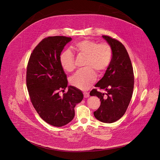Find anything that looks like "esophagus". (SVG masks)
<instances>
[{
	"instance_id": "1",
	"label": "esophagus",
	"mask_w": 160,
	"mask_h": 160,
	"mask_svg": "<svg viewBox=\"0 0 160 160\" xmlns=\"http://www.w3.org/2000/svg\"><path fill=\"white\" fill-rule=\"evenodd\" d=\"M84 97V98H88L89 97V93L87 92H83Z\"/></svg>"
}]
</instances>
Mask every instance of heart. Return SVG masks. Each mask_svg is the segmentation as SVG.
<instances>
[{
    "mask_svg": "<svg viewBox=\"0 0 160 160\" xmlns=\"http://www.w3.org/2000/svg\"><path fill=\"white\" fill-rule=\"evenodd\" d=\"M74 49L78 54L86 56L84 68L78 71L71 79V84L78 89H88L95 80V72L102 73L108 67L112 59V50L107 43L98 44L95 41L83 39L76 42ZM59 62L65 71L71 72L76 68L74 56L69 50H66L59 56Z\"/></svg>",
    "mask_w": 160,
    "mask_h": 160,
    "instance_id": "b5f03b06",
    "label": "heart"
}]
</instances>
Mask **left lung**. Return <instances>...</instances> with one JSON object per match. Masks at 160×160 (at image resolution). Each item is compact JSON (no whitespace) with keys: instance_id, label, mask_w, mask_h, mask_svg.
<instances>
[{"instance_id":"1","label":"left lung","mask_w":160,"mask_h":160,"mask_svg":"<svg viewBox=\"0 0 160 160\" xmlns=\"http://www.w3.org/2000/svg\"><path fill=\"white\" fill-rule=\"evenodd\" d=\"M102 37L112 48V58L104 77L95 86L106 93L93 89L90 95L98 97L101 101L98 109L93 112L94 116L101 122L110 123L117 121L125 114L132 97L134 77L124 46L108 36Z\"/></svg>"}]
</instances>
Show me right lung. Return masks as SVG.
I'll list each match as a JSON object with an SVG mask.
<instances>
[{"label":"right lung","instance_id":"obj_1","mask_svg":"<svg viewBox=\"0 0 160 160\" xmlns=\"http://www.w3.org/2000/svg\"><path fill=\"white\" fill-rule=\"evenodd\" d=\"M72 40L63 36L43 39L31 54L27 67L26 84L31 102L39 116L50 125L60 127L71 122L74 107L83 98L80 89L68 86L67 75L61 67L59 56Z\"/></svg>","mask_w":160,"mask_h":160}]
</instances>
